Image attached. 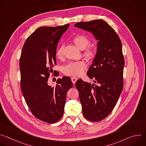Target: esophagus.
<instances>
[{
	"mask_svg": "<svg viewBox=\"0 0 146 146\" xmlns=\"http://www.w3.org/2000/svg\"><path fill=\"white\" fill-rule=\"evenodd\" d=\"M77 77H71V80H72V82L73 83V84H74L75 83H76V82L77 81Z\"/></svg>",
	"mask_w": 146,
	"mask_h": 146,
	"instance_id": "1",
	"label": "esophagus"
}]
</instances>
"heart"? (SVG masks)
<instances>
[{"label": "heart", "instance_id": "1", "mask_svg": "<svg viewBox=\"0 0 146 146\" xmlns=\"http://www.w3.org/2000/svg\"><path fill=\"white\" fill-rule=\"evenodd\" d=\"M73 40L76 45L81 50H85L90 44V40L84 35L76 36ZM84 54L87 58L90 59L95 56V51L93 48H88L85 50ZM64 45L62 44L57 49L56 56L58 58L62 59L64 57ZM86 68L87 65L84 61H72L64 66L63 72L66 75L77 76L84 73Z\"/></svg>", "mask_w": 146, "mask_h": 146}]
</instances>
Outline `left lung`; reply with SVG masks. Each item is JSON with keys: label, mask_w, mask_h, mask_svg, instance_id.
<instances>
[{"label": "left lung", "mask_w": 146, "mask_h": 146, "mask_svg": "<svg viewBox=\"0 0 146 146\" xmlns=\"http://www.w3.org/2000/svg\"><path fill=\"white\" fill-rule=\"evenodd\" d=\"M74 27L90 32L98 40L96 56L87 72L96 84L80 78L75 86L83 115L90 121H100L112 111L123 89L122 43L115 31L102 19L79 22Z\"/></svg>", "instance_id": "1"}]
</instances>
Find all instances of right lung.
<instances>
[{
	"label": "right lung",
	"mask_w": 146,
	"mask_h": 146,
	"mask_svg": "<svg viewBox=\"0 0 146 146\" xmlns=\"http://www.w3.org/2000/svg\"><path fill=\"white\" fill-rule=\"evenodd\" d=\"M69 27L37 29L25 41L20 57L21 88L26 103L35 117L49 123L62 118L66 94L73 86L66 76L58 78L55 87L47 83L56 65L58 43Z\"/></svg>",
	"instance_id": "add662e5"
}]
</instances>
